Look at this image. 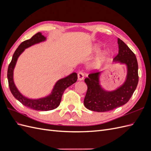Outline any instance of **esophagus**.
<instances>
[{"label": "esophagus", "mask_w": 151, "mask_h": 151, "mask_svg": "<svg viewBox=\"0 0 151 151\" xmlns=\"http://www.w3.org/2000/svg\"><path fill=\"white\" fill-rule=\"evenodd\" d=\"M77 77H78V80L79 81H82L83 80L84 77V74L83 72H79L77 74Z\"/></svg>", "instance_id": "34e87169"}]
</instances>
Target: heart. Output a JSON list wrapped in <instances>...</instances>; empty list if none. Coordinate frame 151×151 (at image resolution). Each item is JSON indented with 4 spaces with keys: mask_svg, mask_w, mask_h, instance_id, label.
Here are the masks:
<instances>
[{
    "mask_svg": "<svg viewBox=\"0 0 151 151\" xmlns=\"http://www.w3.org/2000/svg\"><path fill=\"white\" fill-rule=\"evenodd\" d=\"M100 47L98 45H95L91 49V52L93 53H97L99 51ZM107 53L105 52H102L98 55V56L96 57L95 60L93 63V66L94 68H98L101 66L103 62L105 61L106 58Z\"/></svg>",
    "mask_w": 151,
    "mask_h": 151,
    "instance_id": "heart-1",
    "label": "heart"
}]
</instances>
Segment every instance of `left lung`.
Returning <instances> with one entry per match:
<instances>
[{
	"label": "left lung",
	"instance_id": "8db88e82",
	"mask_svg": "<svg viewBox=\"0 0 151 151\" xmlns=\"http://www.w3.org/2000/svg\"><path fill=\"white\" fill-rule=\"evenodd\" d=\"M118 54L113 59L115 63L125 65V80L116 89L108 91L100 83L103 72L92 73L84 81L88 90L84 100L85 107L91 111L105 112L123 106L129 101L139 82L138 63L135 55L120 39L118 38Z\"/></svg>",
	"mask_w": 151,
	"mask_h": 151
}]
</instances>
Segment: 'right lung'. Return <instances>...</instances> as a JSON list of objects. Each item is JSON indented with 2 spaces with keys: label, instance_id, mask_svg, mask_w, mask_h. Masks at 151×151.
Here are the masks:
<instances>
[{
  "label": "right lung",
  "instance_id": "add662e5",
  "mask_svg": "<svg viewBox=\"0 0 151 151\" xmlns=\"http://www.w3.org/2000/svg\"><path fill=\"white\" fill-rule=\"evenodd\" d=\"M47 38L42 33H36L29 40L21 43L14 53L12 60L7 70V79L11 92L16 99L25 106L38 111H49L57 108L60 103L62 94L68 87L74 84L77 80V73L73 72L63 78L57 81L55 84L52 92L45 97L38 99H31L26 97L20 93L14 81V70L16 67L17 59L25 49L34 45L44 42Z\"/></svg>",
  "mask_w": 151,
  "mask_h": 151
}]
</instances>
